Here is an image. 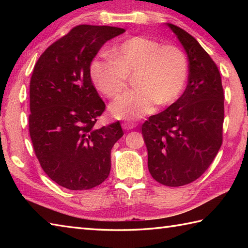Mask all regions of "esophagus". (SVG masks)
I'll list each match as a JSON object with an SVG mask.
<instances>
[{"label": "esophagus", "instance_id": "obj_1", "mask_svg": "<svg viewBox=\"0 0 248 248\" xmlns=\"http://www.w3.org/2000/svg\"><path fill=\"white\" fill-rule=\"evenodd\" d=\"M136 127V124L135 123H124L123 124V128L124 129V130H132V129H134Z\"/></svg>", "mask_w": 248, "mask_h": 248}]
</instances>
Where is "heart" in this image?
<instances>
[{
  "label": "heart",
  "instance_id": "b5f03b06",
  "mask_svg": "<svg viewBox=\"0 0 248 248\" xmlns=\"http://www.w3.org/2000/svg\"><path fill=\"white\" fill-rule=\"evenodd\" d=\"M91 78L100 92L117 98L133 78L135 91L110 104L113 117L135 120L157 107H167L180 96L187 80L186 54L175 46L134 36L110 51V60H93Z\"/></svg>",
  "mask_w": 248,
  "mask_h": 248
}]
</instances>
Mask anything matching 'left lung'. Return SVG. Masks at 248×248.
<instances>
[{"instance_id": "left-lung-1", "label": "left lung", "mask_w": 248, "mask_h": 248, "mask_svg": "<svg viewBox=\"0 0 248 248\" xmlns=\"http://www.w3.org/2000/svg\"><path fill=\"white\" fill-rule=\"evenodd\" d=\"M188 59L187 86L182 96L141 125L148 170L155 181L181 186L211 165L223 143L224 91L218 68L198 41L167 23Z\"/></svg>"}]
</instances>
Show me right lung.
Returning a JSON list of instances; mask_svg holds the SVG:
<instances>
[{
    "label": "right lung",
    "instance_id": "right-lung-1",
    "mask_svg": "<svg viewBox=\"0 0 248 248\" xmlns=\"http://www.w3.org/2000/svg\"><path fill=\"white\" fill-rule=\"evenodd\" d=\"M114 26L82 24L56 40L37 61L30 82L29 130L44 171L59 186L89 189L109 175L110 150L124 135L119 121L97 128L105 104L91 78V64Z\"/></svg>",
    "mask_w": 248,
    "mask_h": 248
}]
</instances>
